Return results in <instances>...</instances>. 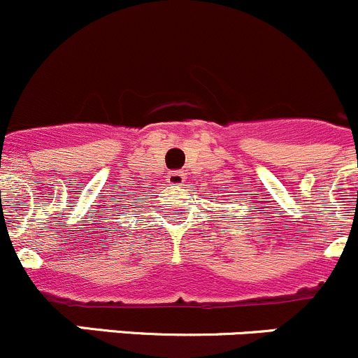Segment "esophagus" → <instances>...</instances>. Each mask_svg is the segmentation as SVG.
<instances>
[{
    "label": "esophagus",
    "mask_w": 358,
    "mask_h": 358,
    "mask_svg": "<svg viewBox=\"0 0 358 358\" xmlns=\"http://www.w3.org/2000/svg\"><path fill=\"white\" fill-rule=\"evenodd\" d=\"M166 180H168L169 185L180 187L183 185V182H185V175H183L182 171H169L168 176H166Z\"/></svg>",
    "instance_id": "esophagus-1"
}]
</instances>
